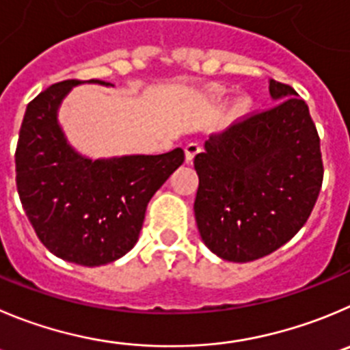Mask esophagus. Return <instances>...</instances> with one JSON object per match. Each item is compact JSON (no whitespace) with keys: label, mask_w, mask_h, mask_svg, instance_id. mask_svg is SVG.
Returning a JSON list of instances; mask_svg holds the SVG:
<instances>
[{"label":"esophagus","mask_w":350,"mask_h":350,"mask_svg":"<svg viewBox=\"0 0 350 350\" xmlns=\"http://www.w3.org/2000/svg\"><path fill=\"white\" fill-rule=\"evenodd\" d=\"M202 152V146L198 145V143H188V145L185 146V157H186V162H191V160L195 159V155L197 153Z\"/></svg>","instance_id":"34e87169"}]
</instances>
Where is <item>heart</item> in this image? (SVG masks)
Instances as JSON below:
<instances>
[{
	"label": "heart",
	"mask_w": 350,
	"mask_h": 350,
	"mask_svg": "<svg viewBox=\"0 0 350 350\" xmlns=\"http://www.w3.org/2000/svg\"><path fill=\"white\" fill-rule=\"evenodd\" d=\"M249 105H250V101L247 100V98H238V100L234 101V107H233L234 113H243V112H247V109H249Z\"/></svg>",
	"instance_id": "b5f03b06"
}]
</instances>
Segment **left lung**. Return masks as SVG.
I'll return each instance as SVG.
<instances>
[{"instance_id": "8db88e82", "label": "left lung", "mask_w": 350, "mask_h": 350, "mask_svg": "<svg viewBox=\"0 0 350 350\" xmlns=\"http://www.w3.org/2000/svg\"><path fill=\"white\" fill-rule=\"evenodd\" d=\"M273 109L211 135L195 157V219L208 250L231 262L269 256L309 219L323 183L319 136L308 105L269 81Z\"/></svg>"}]
</instances>
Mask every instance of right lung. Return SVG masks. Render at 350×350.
Masks as SVG:
<instances>
[{"mask_svg": "<svg viewBox=\"0 0 350 350\" xmlns=\"http://www.w3.org/2000/svg\"><path fill=\"white\" fill-rule=\"evenodd\" d=\"M105 81L68 79L27 105L17 152V190L41 243L60 259L103 266L136 245L146 205L185 162L174 148L162 155L88 159L72 148L58 124V109L74 86Z\"/></svg>", "mask_w": 350, "mask_h": 350, "instance_id": "right-lung-1", "label": "right lung"}]
</instances>
